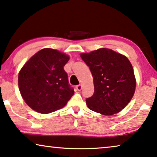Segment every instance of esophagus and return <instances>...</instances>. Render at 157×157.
<instances>
[{
	"label": "esophagus",
	"instance_id": "34e87169",
	"mask_svg": "<svg viewBox=\"0 0 157 157\" xmlns=\"http://www.w3.org/2000/svg\"><path fill=\"white\" fill-rule=\"evenodd\" d=\"M76 89L78 90H81V89H82V86L81 85V84H79V85H77L76 86Z\"/></svg>",
	"mask_w": 157,
	"mask_h": 157
}]
</instances>
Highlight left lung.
Masks as SVG:
<instances>
[{"mask_svg": "<svg viewBox=\"0 0 157 157\" xmlns=\"http://www.w3.org/2000/svg\"><path fill=\"white\" fill-rule=\"evenodd\" d=\"M94 77V94L86 98L90 110L102 115L119 113L131 101L136 81L128 59L109 49L81 54Z\"/></svg>", "mask_w": 157, "mask_h": 157, "instance_id": "obj_1", "label": "left lung"}]
</instances>
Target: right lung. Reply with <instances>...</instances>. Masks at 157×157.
Returning <instances> with one entry per match:
<instances>
[{"instance_id": "right-lung-1", "label": "right lung", "mask_w": 157, "mask_h": 157, "mask_svg": "<svg viewBox=\"0 0 157 157\" xmlns=\"http://www.w3.org/2000/svg\"><path fill=\"white\" fill-rule=\"evenodd\" d=\"M69 56L52 49L37 52L18 76L20 94L34 110L47 114L62 108L74 94L63 69Z\"/></svg>"}]
</instances>
